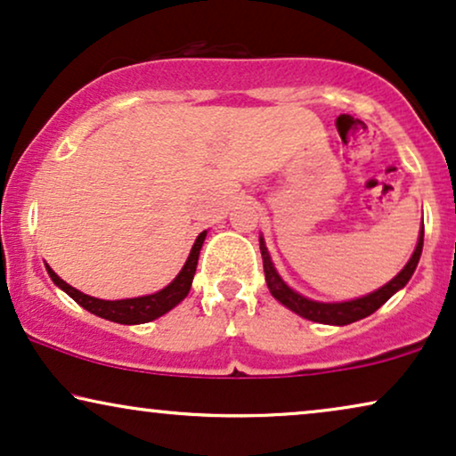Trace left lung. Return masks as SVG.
<instances>
[{
    "instance_id": "1",
    "label": "left lung",
    "mask_w": 456,
    "mask_h": 456,
    "mask_svg": "<svg viewBox=\"0 0 456 456\" xmlns=\"http://www.w3.org/2000/svg\"><path fill=\"white\" fill-rule=\"evenodd\" d=\"M258 241H261L265 280H267L271 295L278 298L281 305H286L288 309L301 315V318H307L311 322H320V324L345 326V324H351V322L368 318V315L374 314V311L381 307V305L387 303L389 298L394 297L397 290H400V288H404L408 284V280L412 278L414 269H417V265H419L420 252H423V229H420L417 248H414L411 261L406 263V267L402 269L394 280L387 281L383 288H379L377 292H370V295H366L362 298H354V301H345V303H320V301H311V298H305L298 295V292L292 290V288L280 278L278 271H275L273 263H271L269 252H267V246H265V240L258 238Z\"/></svg>"
}]
</instances>
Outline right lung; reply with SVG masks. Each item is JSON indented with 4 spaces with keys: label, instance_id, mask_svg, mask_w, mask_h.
I'll return each instance as SVG.
<instances>
[{
    "label": "right lung",
    "instance_id": "obj_1",
    "mask_svg": "<svg viewBox=\"0 0 456 456\" xmlns=\"http://www.w3.org/2000/svg\"><path fill=\"white\" fill-rule=\"evenodd\" d=\"M204 240H206V232H201L198 235V240H195L191 255H189L185 267L181 269V273H178L176 278L164 288V290L155 292V295H147V297L122 298V301H102V298L88 297L84 295V292L75 290L73 286H69L67 281H62L59 275L48 267V265H45V269H48L52 281H54L59 288H62V290H65L75 303L82 305V307L86 311H90V314L99 315V318L118 322V324H145V322H151L155 318H159V315L168 314L172 307H176V305L189 295Z\"/></svg>",
    "mask_w": 456,
    "mask_h": 456
}]
</instances>
